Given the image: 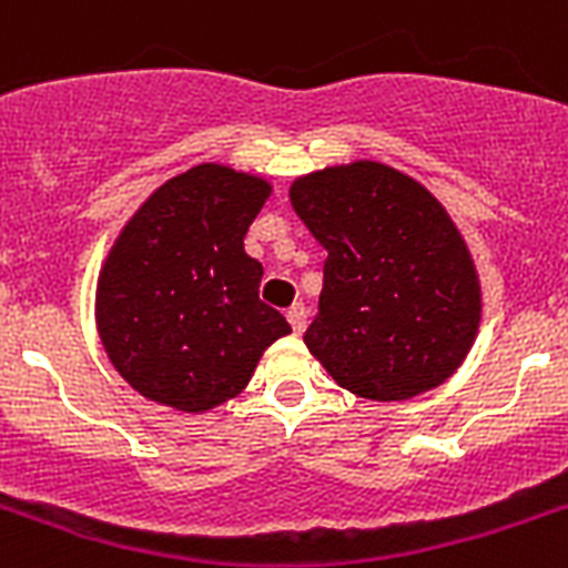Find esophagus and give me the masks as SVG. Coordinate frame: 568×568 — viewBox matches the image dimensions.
Wrapping results in <instances>:
<instances>
[{"instance_id":"1","label":"esophagus","mask_w":568,"mask_h":568,"mask_svg":"<svg viewBox=\"0 0 568 568\" xmlns=\"http://www.w3.org/2000/svg\"><path fill=\"white\" fill-rule=\"evenodd\" d=\"M287 320H290V325H293V331H296V334H302L307 325V307L302 305V302H298V305H293L287 311Z\"/></svg>"}]
</instances>
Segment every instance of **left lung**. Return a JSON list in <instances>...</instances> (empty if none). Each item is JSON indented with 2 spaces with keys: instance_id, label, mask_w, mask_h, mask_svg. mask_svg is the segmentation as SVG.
<instances>
[{
  "instance_id": "obj_1",
  "label": "left lung",
  "mask_w": 568,
  "mask_h": 568,
  "mask_svg": "<svg viewBox=\"0 0 568 568\" xmlns=\"http://www.w3.org/2000/svg\"><path fill=\"white\" fill-rule=\"evenodd\" d=\"M290 202L328 252L305 343L331 378L372 402L452 378L478 334L480 281L446 207L378 161L302 175Z\"/></svg>"
}]
</instances>
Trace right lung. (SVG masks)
<instances>
[{
	"label": "right lung",
	"instance_id": "right-lung-1",
	"mask_svg": "<svg viewBox=\"0 0 568 568\" xmlns=\"http://www.w3.org/2000/svg\"><path fill=\"white\" fill-rule=\"evenodd\" d=\"M270 181L199 163L125 222L99 272L97 328L113 369L158 405L205 413L246 387L287 320L257 296L243 237Z\"/></svg>",
	"mask_w": 568,
	"mask_h": 568
}]
</instances>
